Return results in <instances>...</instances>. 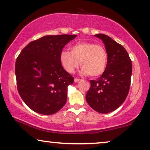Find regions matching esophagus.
<instances>
[{"instance_id":"obj_1","label":"esophagus","mask_w":150,"mask_h":150,"mask_svg":"<svg viewBox=\"0 0 150 150\" xmlns=\"http://www.w3.org/2000/svg\"><path fill=\"white\" fill-rule=\"evenodd\" d=\"M80 80V78H74V82H79Z\"/></svg>"}]
</instances>
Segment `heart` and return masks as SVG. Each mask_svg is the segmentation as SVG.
Wrapping results in <instances>:
<instances>
[{"label":"heart","mask_w":150,"mask_h":150,"mask_svg":"<svg viewBox=\"0 0 150 150\" xmlns=\"http://www.w3.org/2000/svg\"><path fill=\"white\" fill-rule=\"evenodd\" d=\"M107 52L101 45L91 42H78L71 47V52L63 51L60 62L68 73L72 74L81 65L84 74L91 77L103 74L107 66Z\"/></svg>","instance_id":"1"}]
</instances>
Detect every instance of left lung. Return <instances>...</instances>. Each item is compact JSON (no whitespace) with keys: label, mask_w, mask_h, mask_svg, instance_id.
<instances>
[{"label":"left lung","mask_w":150,"mask_h":150,"mask_svg":"<svg viewBox=\"0 0 150 150\" xmlns=\"http://www.w3.org/2000/svg\"><path fill=\"white\" fill-rule=\"evenodd\" d=\"M107 52V66L101 76L90 80L86 99L91 108L100 113L116 110L125 100L129 91L132 63L126 50L109 36L96 34Z\"/></svg>","instance_id":"left-lung-1"}]
</instances>
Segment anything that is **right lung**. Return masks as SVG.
Instances as JSON below:
<instances>
[{"label": "right lung", "mask_w": 150, "mask_h": 150, "mask_svg": "<svg viewBox=\"0 0 150 150\" xmlns=\"http://www.w3.org/2000/svg\"><path fill=\"white\" fill-rule=\"evenodd\" d=\"M76 35H46L30 42L16 59L17 90L33 111L52 115L67 100V88L74 78L60 62L62 49Z\"/></svg>", "instance_id": "obj_1"}]
</instances>
